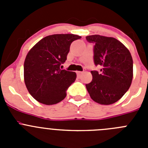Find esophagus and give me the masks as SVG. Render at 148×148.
<instances>
[{
  "mask_svg": "<svg viewBox=\"0 0 148 148\" xmlns=\"http://www.w3.org/2000/svg\"><path fill=\"white\" fill-rule=\"evenodd\" d=\"M76 73H77V75H78V77H80L81 75H82V72L77 71V72H76Z\"/></svg>",
  "mask_w": 148,
  "mask_h": 148,
  "instance_id": "obj_1",
  "label": "esophagus"
}]
</instances>
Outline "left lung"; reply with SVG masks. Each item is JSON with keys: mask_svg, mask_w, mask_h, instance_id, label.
Segmentation results:
<instances>
[{"mask_svg": "<svg viewBox=\"0 0 148 148\" xmlns=\"http://www.w3.org/2000/svg\"><path fill=\"white\" fill-rule=\"evenodd\" d=\"M86 39L94 46V62L101 65V73L91 71L92 80L86 84L90 97L100 104L118 101L131 85L133 58L127 48L117 39L99 35Z\"/></svg>", "mask_w": 148, "mask_h": 148, "instance_id": "obj_1", "label": "left lung"}]
</instances>
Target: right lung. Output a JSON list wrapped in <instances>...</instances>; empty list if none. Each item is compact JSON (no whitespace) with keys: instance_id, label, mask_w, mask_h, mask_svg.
<instances>
[{"instance_id":"add662e5","label":"right lung","mask_w":148,"mask_h":148,"mask_svg":"<svg viewBox=\"0 0 148 148\" xmlns=\"http://www.w3.org/2000/svg\"><path fill=\"white\" fill-rule=\"evenodd\" d=\"M74 34L48 35L34 45L27 53L23 64L26 87L38 102L52 105L66 97V90L75 82V72L61 70L66 60L70 44L80 39Z\"/></svg>"}]
</instances>
